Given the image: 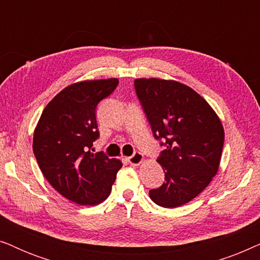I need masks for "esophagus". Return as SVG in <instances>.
Returning <instances> with one entry per match:
<instances>
[{"mask_svg":"<svg viewBox=\"0 0 260 260\" xmlns=\"http://www.w3.org/2000/svg\"><path fill=\"white\" fill-rule=\"evenodd\" d=\"M127 159H129V163L131 166H140L141 163L143 162L144 156H143V154H141V152L136 151V152H134V155H131Z\"/></svg>","mask_w":260,"mask_h":260,"instance_id":"34e87169","label":"esophagus"}]
</instances>
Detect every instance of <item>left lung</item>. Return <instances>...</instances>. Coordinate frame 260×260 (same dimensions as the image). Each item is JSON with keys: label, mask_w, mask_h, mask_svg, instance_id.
Returning a JSON list of instances; mask_svg holds the SVG:
<instances>
[{"label": "left lung", "mask_w": 260, "mask_h": 260, "mask_svg": "<svg viewBox=\"0 0 260 260\" xmlns=\"http://www.w3.org/2000/svg\"><path fill=\"white\" fill-rule=\"evenodd\" d=\"M135 91L154 137L165 145L157 162L166 179L149 197L175 208L198 197L218 173L223 147L222 124L193 88L175 80H135Z\"/></svg>", "instance_id": "8db88e82"}]
</instances>
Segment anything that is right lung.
I'll use <instances>...</instances> for the list:
<instances>
[{
	"label": "right lung",
	"mask_w": 260,
	"mask_h": 260,
	"mask_svg": "<svg viewBox=\"0 0 260 260\" xmlns=\"http://www.w3.org/2000/svg\"><path fill=\"white\" fill-rule=\"evenodd\" d=\"M117 85L116 78L70 85L48 103L35 127L33 151L42 174L78 205L104 201L122 168L119 159L91 152L99 137L95 108Z\"/></svg>",
	"instance_id": "obj_1"
}]
</instances>
